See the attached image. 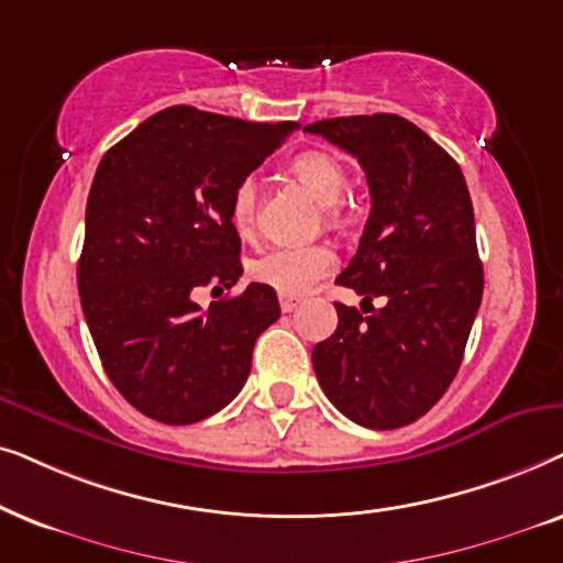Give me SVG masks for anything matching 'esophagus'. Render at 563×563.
I'll use <instances>...</instances> for the list:
<instances>
[{
    "label": "esophagus",
    "instance_id": "34e87169",
    "mask_svg": "<svg viewBox=\"0 0 563 563\" xmlns=\"http://www.w3.org/2000/svg\"><path fill=\"white\" fill-rule=\"evenodd\" d=\"M296 306H298V298H294V296H280V309L286 311V313L294 311Z\"/></svg>",
    "mask_w": 563,
    "mask_h": 563
}]
</instances>
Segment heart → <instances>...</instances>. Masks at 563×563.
<instances>
[{
    "label": "heart",
    "mask_w": 563,
    "mask_h": 563,
    "mask_svg": "<svg viewBox=\"0 0 563 563\" xmlns=\"http://www.w3.org/2000/svg\"><path fill=\"white\" fill-rule=\"evenodd\" d=\"M294 175L309 187L313 198L324 206V216L329 223H340L342 211L336 200L347 190V169L327 152H306L296 156L290 164ZM257 203L260 190L254 177L239 179L234 192H231V223L242 236H250L257 223ZM336 265L334 252L329 246H273L257 260L250 262L252 280L277 290L283 296H303L317 286L321 277H327Z\"/></svg>",
    "instance_id": "1"
}]
</instances>
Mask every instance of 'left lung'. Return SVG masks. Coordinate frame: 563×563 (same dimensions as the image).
I'll return each mask as SVG.
<instances>
[{
    "label": "left lung",
    "instance_id": "left-lung-1",
    "mask_svg": "<svg viewBox=\"0 0 563 563\" xmlns=\"http://www.w3.org/2000/svg\"><path fill=\"white\" fill-rule=\"evenodd\" d=\"M303 131L355 156L371 187L368 223L336 277L363 296V311L334 303L340 324L313 347V371L344 417L396 430L427 415L453 384L482 306L466 179L445 148L391 112L329 118ZM373 297L385 306L368 314Z\"/></svg>",
    "mask_w": 563,
    "mask_h": 563
}]
</instances>
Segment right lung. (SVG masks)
<instances>
[{
    "label": "right lung",
    "mask_w": 563,
    "mask_h": 563,
    "mask_svg": "<svg viewBox=\"0 0 563 563\" xmlns=\"http://www.w3.org/2000/svg\"><path fill=\"white\" fill-rule=\"evenodd\" d=\"M298 129L175 104L102 156L87 198L77 283L87 327L112 386L141 415L192 424L242 391L257 336L280 317L273 288H234L242 242L229 203Z\"/></svg>",
    "instance_id": "add662e5"
}]
</instances>
